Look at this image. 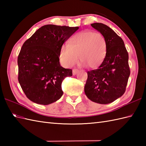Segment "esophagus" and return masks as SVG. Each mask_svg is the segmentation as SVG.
<instances>
[{
    "instance_id": "34e87169",
    "label": "esophagus",
    "mask_w": 146,
    "mask_h": 146,
    "mask_svg": "<svg viewBox=\"0 0 146 146\" xmlns=\"http://www.w3.org/2000/svg\"><path fill=\"white\" fill-rule=\"evenodd\" d=\"M78 73V70H77V69H73V75H76V74Z\"/></svg>"
}]
</instances>
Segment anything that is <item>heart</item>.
<instances>
[{"label":"heart","mask_w":146,"mask_h":146,"mask_svg":"<svg viewBox=\"0 0 146 146\" xmlns=\"http://www.w3.org/2000/svg\"><path fill=\"white\" fill-rule=\"evenodd\" d=\"M107 53V42L100 33L83 31L69 39L68 45H63L60 51V59L64 66L71 67L78 61L90 68L96 69L104 63Z\"/></svg>","instance_id":"1"}]
</instances>
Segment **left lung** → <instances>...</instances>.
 <instances>
[{
    "label": "left lung",
    "instance_id": "left-lung-1",
    "mask_svg": "<svg viewBox=\"0 0 146 146\" xmlns=\"http://www.w3.org/2000/svg\"><path fill=\"white\" fill-rule=\"evenodd\" d=\"M91 26L102 34L107 42V53L98 69L88 71L85 93L90 100L100 104L111 103L125 92L131 73L129 54L122 39L102 23Z\"/></svg>",
    "mask_w": 146,
    "mask_h": 146
}]
</instances>
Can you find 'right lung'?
Listing matches in <instances>:
<instances>
[{
  "label": "right lung",
  "instance_id": "1",
  "mask_svg": "<svg viewBox=\"0 0 146 146\" xmlns=\"http://www.w3.org/2000/svg\"><path fill=\"white\" fill-rule=\"evenodd\" d=\"M78 27L43 26L24 42L17 58L18 80L26 97L41 105H49L63 95L61 83L72 76V70L60 63L63 43Z\"/></svg>",
  "mask_w": 146,
  "mask_h": 146
}]
</instances>
